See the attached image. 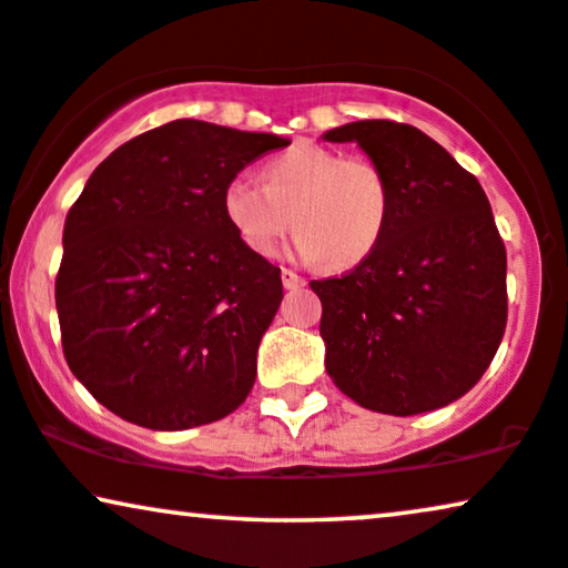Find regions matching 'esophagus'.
<instances>
[{"instance_id": "34e87169", "label": "esophagus", "mask_w": 568, "mask_h": 568, "mask_svg": "<svg viewBox=\"0 0 568 568\" xmlns=\"http://www.w3.org/2000/svg\"><path fill=\"white\" fill-rule=\"evenodd\" d=\"M304 283L306 280L298 275V272H293V270H283V285L288 291H296V288H304Z\"/></svg>"}]
</instances>
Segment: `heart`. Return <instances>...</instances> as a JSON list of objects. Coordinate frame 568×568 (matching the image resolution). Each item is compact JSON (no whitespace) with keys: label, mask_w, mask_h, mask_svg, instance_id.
<instances>
[{"label":"heart","mask_w":568,"mask_h":568,"mask_svg":"<svg viewBox=\"0 0 568 568\" xmlns=\"http://www.w3.org/2000/svg\"><path fill=\"white\" fill-rule=\"evenodd\" d=\"M262 178L264 185L235 178L225 189L227 222L254 254H277L293 225L304 260L351 270L383 241L393 193L369 156L301 141L264 164Z\"/></svg>","instance_id":"b5f03b06"}]
</instances>
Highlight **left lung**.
Instances as JSON below:
<instances>
[{
  "mask_svg": "<svg viewBox=\"0 0 568 568\" xmlns=\"http://www.w3.org/2000/svg\"><path fill=\"white\" fill-rule=\"evenodd\" d=\"M356 141L390 181L379 246L341 277L312 280L333 383L358 406L412 416L454 404L504 341L506 246L490 201L440 143L396 120L325 133Z\"/></svg>",
  "mask_w": 568,
  "mask_h": 568,
  "instance_id": "left-lung-1",
  "label": "left lung"
}]
</instances>
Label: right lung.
<instances>
[{"label": "right lung", "mask_w": 568, "mask_h": 568, "mask_svg": "<svg viewBox=\"0 0 568 568\" xmlns=\"http://www.w3.org/2000/svg\"><path fill=\"white\" fill-rule=\"evenodd\" d=\"M288 143L172 120L114 149L70 206L54 283L62 351L120 419L189 429L246 400L283 280L233 231L225 189Z\"/></svg>", "instance_id": "right-lung-1"}]
</instances>
